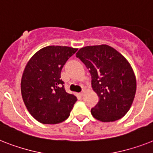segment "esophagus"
<instances>
[{"instance_id":"esophagus-1","label":"esophagus","mask_w":153,"mask_h":153,"mask_svg":"<svg viewBox=\"0 0 153 153\" xmlns=\"http://www.w3.org/2000/svg\"><path fill=\"white\" fill-rule=\"evenodd\" d=\"M80 96H81V97H83V96H84V91H82V93H81V94H80Z\"/></svg>"}]
</instances>
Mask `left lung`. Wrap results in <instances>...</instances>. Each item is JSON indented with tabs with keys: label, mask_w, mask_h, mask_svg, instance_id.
<instances>
[{
	"label": "left lung",
	"mask_w": 153,
	"mask_h": 153,
	"mask_svg": "<svg viewBox=\"0 0 153 153\" xmlns=\"http://www.w3.org/2000/svg\"><path fill=\"white\" fill-rule=\"evenodd\" d=\"M76 56L89 70L92 88L99 98L91 114L101 122L123 118L134 99L137 82L128 60L108 45L81 48Z\"/></svg>",
	"instance_id": "left-lung-1"
}]
</instances>
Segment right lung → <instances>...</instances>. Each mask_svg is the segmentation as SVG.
I'll return each instance as SVG.
<instances>
[{
  "label": "right lung",
  "mask_w": 153,
  "mask_h": 153,
  "mask_svg": "<svg viewBox=\"0 0 153 153\" xmlns=\"http://www.w3.org/2000/svg\"><path fill=\"white\" fill-rule=\"evenodd\" d=\"M78 48L49 45L34 53L21 79V94L30 114L41 123L57 124L69 117L77 98L65 91L61 70Z\"/></svg>",
  "instance_id": "add662e5"
}]
</instances>
